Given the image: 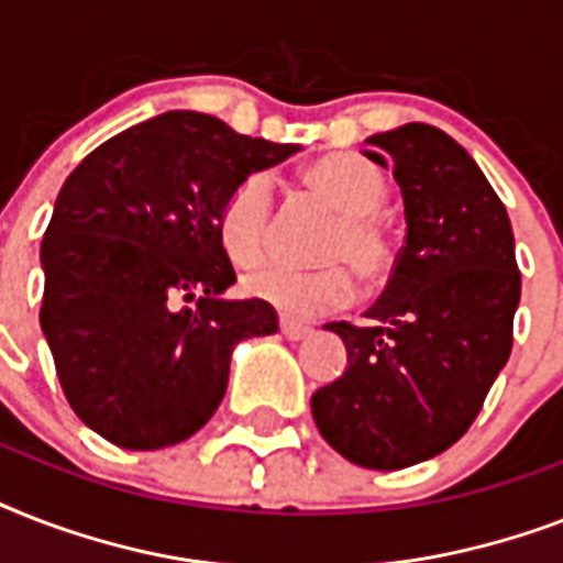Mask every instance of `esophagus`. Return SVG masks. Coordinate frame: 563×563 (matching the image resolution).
<instances>
[{
	"instance_id": "obj_1",
	"label": "esophagus",
	"mask_w": 563,
	"mask_h": 563,
	"mask_svg": "<svg viewBox=\"0 0 563 563\" xmlns=\"http://www.w3.org/2000/svg\"><path fill=\"white\" fill-rule=\"evenodd\" d=\"M280 333L289 339V342H300V339H307L312 330L303 324H291V321H280Z\"/></svg>"
}]
</instances>
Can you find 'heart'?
<instances>
[{"mask_svg": "<svg viewBox=\"0 0 563 563\" xmlns=\"http://www.w3.org/2000/svg\"><path fill=\"white\" fill-rule=\"evenodd\" d=\"M303 180L321 198L333 203L339 224L330 230L321 254L327 260H344L362 280H379L394 263L391 239L374 212L383 203V178L368 163L347 154H327L309 163ZM268 219H272V184L265 175L242 180L228 203L221 207L219 233L221 245L236 265H256L268 251ZM351 268L342 263L300 268L289 263H272L247 274L245 289L251 298L263 300L289 321H309L330 309L344 307L356 291Z\"/></svg>", "mask_w": 563, "mask_h": 563, "instance_id": "1", "label": "heart"}]
</instances>
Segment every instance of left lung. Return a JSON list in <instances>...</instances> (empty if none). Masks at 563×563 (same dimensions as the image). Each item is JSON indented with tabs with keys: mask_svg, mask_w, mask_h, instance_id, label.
<instances>
[{
	"mask_svg": "<svg viewBox=\"0 0 563 563\" xmlns=\"http://www.w3.org/2000/svg\"><path fill=\"white\" fill-rule=\"evenodd\" d=\"M365 143L400 187L406 245L365 324H327L347 368L309 406L347 462L400 471L444 453L476 420L511 353L520 272L506 207L453 136L409 122Z\"/></svg>",
	"mask_w": 563,
	"mask_h": 563,
	"instance_id": "1",
	"label": "left lung"
}]
</instances>
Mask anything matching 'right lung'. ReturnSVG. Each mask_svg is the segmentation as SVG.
I'll return each instance as SVG.
<instances>
[{
  "mask_svg": "<svg viewBox=\"0 0 563 563\" xmlns=\"http://www.w3.org/2000/svg\"><path fill=\"white\" fill-rule=\"evenodd\" d=\"M298 152L169 110L66 178L40 245V327L66 400L110 444L187 441L228 391L233 347L277 333L268 303L224 298L236 274L219 216L242 180Z\"/></svg>",
  "mask_w": 563,
  "mask_h": 563,
  "instance_id": "1",
  "label": "right lung"
}]
</instances>
